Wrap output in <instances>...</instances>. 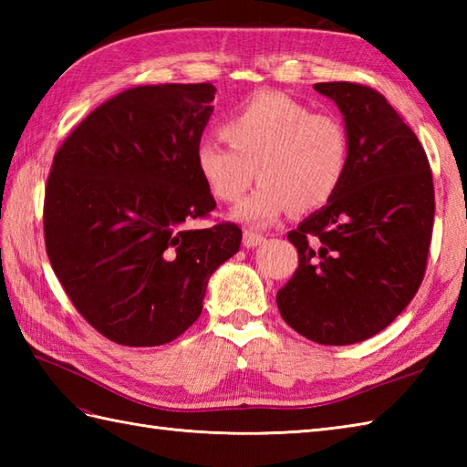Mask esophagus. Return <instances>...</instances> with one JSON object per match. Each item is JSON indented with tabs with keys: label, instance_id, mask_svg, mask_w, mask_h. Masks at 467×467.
Returning a JSON list of instances; mask_svg holds the SVG:
<instances>
[{
	"label": "esophagus",
	"instance_id": "esophagus-1",
	"mask_svg": "<svg viewBox=\"0 0 467 467\" xmlns=\"http://www.w3.org/2000/svg\"><path fill=\"white\" fill-rule=\"evenodd\" d=\"M261 243H265V236H263V234L244 231V234H243V244L246 246V249H254V246H259Z\"/></svg>",
	"mask_w": 467,
	"mask_h": 467
}]
</instances>
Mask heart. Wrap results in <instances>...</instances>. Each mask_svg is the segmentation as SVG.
Masks as SVG:
<instances>
[{
	"label": "heart",
	"instance_id": "b5f03b06",
	"mask_svg": "<svg viewBox=\"0 0 467 467\" xmlns=\"http://www.w3.org/2000/svg\"><path fill=\"white\" fill-rule=\"evenodd\" d=\"M226 146L201 142L196 174L218 202L234 204L256 178L261 184L233 213L239 223L269 226L296 211L321 208L339 191L351 161L347 128L333 114L279 92L244 100L221 128Z\"/></svg>",
	"mask_w": 467,
	"mask_h": 467
}]
</instances>
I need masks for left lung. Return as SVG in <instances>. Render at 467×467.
<instances>
[{"mask_svg":"<svg viewBox=\"0 0 467 467\" xmlns=\"http://www.w3.org/2000/svg\"><path fill=\"white\" fill-rule=\"evenodd\" d=\"M315 90L339 108L351 161L331 201L289 233L299 269L276 306L306 339L353 345L391 325L420 289L433 181L418 136L379 92L351 82Z\"/></svg>","mask_w":467,"mask_h":467,"instance_id":"obj_1","label":"left lung"}]
</instances>
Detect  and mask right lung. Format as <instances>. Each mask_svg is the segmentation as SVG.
Returning <instances> with one entry per match:
<instances>
[{"label": "right lung", "mask_w": 467, "mask_h": 467, "mask_svg": "<svg viewBox=\"0 0 467 467\" xmlns=\"http://www.w3.org/2000/svg\"><path fill=\"white\" fill-rule=\"evenodd\" d=\"M213 84L138 86L98 106L54 156L44 234L54 273L96 331L164 345L202 313L208 279L239 253L231 223L191 228L216 208L194 150Z\"/></svg>", "instance_id": "obj_1"}]
</instances>
